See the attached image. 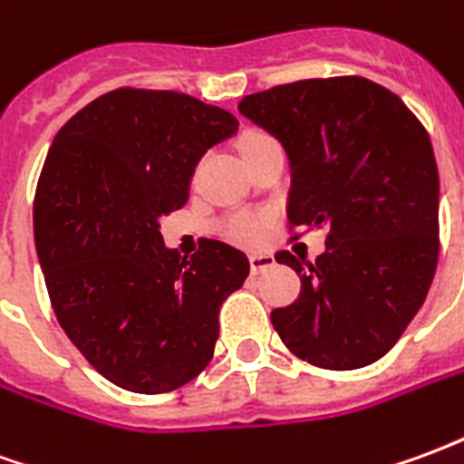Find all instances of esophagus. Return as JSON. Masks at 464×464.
Returning <instances> with one entry per match:
<instances>
[{"label":"esophagus","mask_w":464,"mask_h":464,"mask_svg":"<svg viewBox=\"0 0 464 464\" xmlns=\"http://www.w3.org/2000/svg\"><path fill=\"white\" fill-rule=\"evenodd\" d=\"M276 266V258L268 256V253H253L251 256V271L253 273H263Z\"/></svg>","instance_id":"esophagus-1"}]
</instances>
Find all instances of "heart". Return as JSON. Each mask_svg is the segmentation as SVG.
<instances>
[{
  "label": "heart",
  "mask_w": 464,
  "mask_h": 464,
  "mask_svg": "<svg viewBox=\"0 0 464 464\" xmlns=\"http://www.w3.org/2000/svg\"><path fill=\"white\" fill-rule=\"evenodd\" d=\"M263 141H271L266 133H246L241 141V153L253 149V146H258ZM226 233H228V238H233L236 243H243V246H253V243L261 241L263 236V218L258 216H236L228 221L226 226Z\"/></svg>",
  "instance_id": "b5f03b06"
}]
</instances>
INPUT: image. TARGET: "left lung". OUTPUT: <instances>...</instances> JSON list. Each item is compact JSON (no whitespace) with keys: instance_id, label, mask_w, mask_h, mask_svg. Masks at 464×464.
<instances>
[{"instance_id":"1","label":"left lung","mask_w":464,"mask_h":464,"mask_svg":"<svg viewBox=\"0 0 464 464\" xmlns=\"http://www.w3.org/2000/svg\"><path fill=\"white\" fill-rule=\"evenodd\" d=\"M281 143L291 169L288 221L325 228L303 266L301 295L271 313L281 341L311 365L365 368L425 303L438 266L440 179L428 131L402 99L362 76L303 79L238 102Z\"/></svg>"}]
</instances>
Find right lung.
<instances>
[{"mask_svg":"<svg viewBox=\"0 0 464 464\" xmlns=\"http://www.w3.org/2000/svg\"><path fill=\"white\" fill-rule=\"evenodd\" d=\"M236 116L176 92L116 89L59 129L34 196V243L59 325L106 380L156 395L186 385L216 348L246 253L203 238L183 258L161 236L201 156Z\"/></svg>","mask_w":464,"mask_h":464,"instance_id":"obj_1","label":"right lung"}]
</instances>
